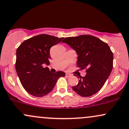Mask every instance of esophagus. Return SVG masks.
<instances>
[{
	"label": "esophagus",
	"instance_id": "obj_1",
	"mask_svg": "<svg viewBox=\"0 0 129 129\" xmlns=\"http://www.w3.org/2000/svg\"><path fill=\"white\" fill-rule=\"evenodd\" d=\"M71 75L69 74H66V77H71Z\"/></svg>",
	"mask_w": 129,
	"mask_h": 129
}]
</instances>
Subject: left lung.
<instances>
[{
    "label": "left lung",
    "instance_id": "8db88e82",
    "mask_svg": "<svg viewBox=\"0 0 129 129\" xmlns=\"http://www.w3.org/2000/svg\"><path fill=\"white\" fill-rule=\"evenodd\" d=\"M62 42L76 50L78 67L86 69V76H79V83L72 89L85 98L95 94L103 87L113 69V55L110 47L97 37L87 35L66 38Z\"/></svg>",
    "mask_w": 129,
    "mask_h": 129
}]
</instances>
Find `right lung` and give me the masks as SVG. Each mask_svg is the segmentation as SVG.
I'll list each match as a JSON object with an SVG mask.
<instances>
[{"instance_id":"right-lung-1","label":"right lung","mask_w":129,"mask_h":129,"mask_svg":"<svg viewBox=\"0 0 129 129\" xmlns=\"http://www.w3.org/2000/svg\"><path fill=\"white\" fill-rule=\"evenodd\" d=\"M63 38L41 34L26 40L18 47L15 67L20 82L28 93L35 97L47 95L54 88L62 71L51 72L47 67L50 59V49Z\"/></svg>"}]
</instances>
